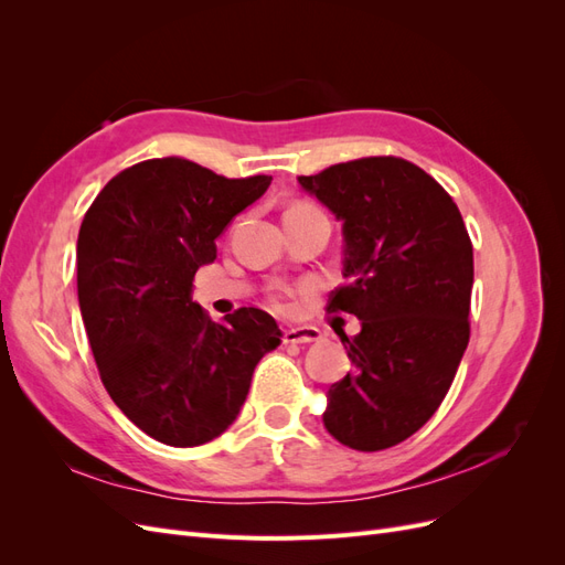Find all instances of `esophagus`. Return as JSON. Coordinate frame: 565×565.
Segmentation results:
<instances>
[{
	"label": "esophagus",
	"mask_w": 565,
	"mask_h": 565,
	"mask_svg": "<svg viewBox=\"0 0 565 565\" xmlns=\"http://www.w3.org/2000/svg\"><path fill=\"white\" fill-rule=\"evenodd\" d=\"M318 339L320 332L316 328H289L282 332V344H311Z\"/></svg>",
	"instance_id": "1"
}]
</instances>
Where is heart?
I'll return each mask as SVG.
<instances>
[{"mask_svg": "<svg viewBox=\"0 0 565 565\" xmlns=\"http://www.w3.org/2000/svg\"><path fill=\"white\" fill-rule=\"evenodd\" d=\"M295 297H297V289H289V287L276 289V292L268 297L270 309H276L278 313H289L295 306Z\"/></svg>", "mask_w": 565, "mask_h": 565, "instance_id": "heart-1", "label": "heart"}]
</instances>
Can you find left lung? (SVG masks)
<instances>
[{
	"label": "left lung",
	"mask_w": 565,
	"mask_h": 565,
	"mask_svg": "<svg viewBox=\"0 0 565 565\" xmlns=\"http://www.w3.org/2000/svg\"><path fill=\"white\" fill-rule=\"evenodd\" d=\"M344 221V278L328 313H353V370L330 386L322 422L339 443L377 452L434 417L469 344L473 247L452 198L393 156L299 177Z\"/></svg>",
	"instance_id": "8db88e82"
}]
</instances>
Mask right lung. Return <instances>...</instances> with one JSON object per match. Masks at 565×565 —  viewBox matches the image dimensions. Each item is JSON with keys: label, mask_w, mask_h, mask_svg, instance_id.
Segmentation results:
<instances>
[{"label": "right lung", "mask_w": 565, "mask_h": 565, "mask_svg": "<svg viewBox=\"0 0 565 565\" xmlns=\"http://www.w3.org/2000/svg\"><path fill=\"white\" fill-rule=\"evenodd\" d=\"M270 177L226 179L183 158L143 160L113 177L84 214L77 297L100 382L164 446L193 448L241 413L256 363L280 344L266 311L214 322L193 301L216 237Z\"/></svg>", "instance_id": "obj_1"}]
</instances>
